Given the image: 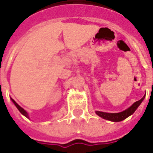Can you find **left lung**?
<instances>
[{"label":"left lung","instance_id":"8db88e82","mask_svg":"<svg viewBox=\"0 0 153 153\" xmlns=\"http://www.w3.org/2000/svg\"><path fill=\"white\" fill-rule=\"evenodd\" d=\"M145 95L144 97L142 98L141 100L136 101V102H134L133 104L131 105V107L129 108H128L127 110L123 111L122 112L120 113H107V112H102V111H96V114H97L99 116H100L101 118H103L105 120H108L113 121V122H120V121H122L123 120H125L126 118H128L129 115H132L135 111L137 109L140 104L141 103L142 101L144 100Z\"/></svg>","mask_w":153,"mask_h":153}]
</instances>
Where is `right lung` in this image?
<instances>
[{"label":"right lung","instance_id":"1","mask_svg":"<svg viewBox=\"0 0 153 153\" xmlns=\"http://www.w3.org/2000/svg\"><path fill=\"white\" fill-rule=\"evenodd\" d=\"M12 101H13V103H14L15 106H16V107H17V109H18V110H19L20 112L22 113V115H25V117H27V118H28V114H27V112H26V111H25L24 110V109H23V108H21V107H20L19 105L17 104V102H15L14 100H12Z\"/></svg>","mask_w":153,"mask_h":153}]
</instances>
